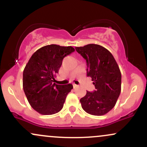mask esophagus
Returning <instances> with one entry per match:
<instances>
[{
  "mask_svg": "<svg viewBox=\"0 0 147 147\" xmlns=\"http://www.w3.org/2000/svg\"><path fill=\"white\" fill-rule=\"evenodd\" d=\"M72 85H73V87L74 88H76V87L78 86V85H77V84H72Z\"/></svg>",
  "mask_w": 147,
  "mask_h": 147,
  "instance_id": "esophagus-1",
  "label": "esophagus"
}]
</instances>
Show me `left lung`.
Here are the masks:
<instances>
[{
    "label": "left lung",
    "mask_w": 147,
    "mask_h": 147,
    "mask_svg": "<svg viewBox=\"0 0 147 147\" xmlns=\"http://www.w3.org/2000/svg\"><path fill=\"white\" fill-rule=\"evenodd\" d=\"M87 63V76L95 85L80 99L82 109L92 115H104L115 105L121 92L122 75L117 62L107 49L97 44L75 47Z\"/></svg>",
    "instance_id": "left-lung-1"
}]
</instances>
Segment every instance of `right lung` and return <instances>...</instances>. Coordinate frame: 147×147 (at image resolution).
<instances>
[{
  "instance_id": "1",
  "label": "right lung",
  "mask_w": 147,
  "mask_h": 147,
  "mask_svg": "<svg viewBox=\"0 0 147 147\" xmlns=\"http://www.w3.org/2000/svg\"><path fill=\"white\" fill-rule=\"evenodd\" d=\"M75 51L72 46L52 44L37 50L25 65L23 74V87L30 106L41 115L59 112L65 98L73 88L72 84H53L62 61Z\"/></svg>"
}]
</instances>
